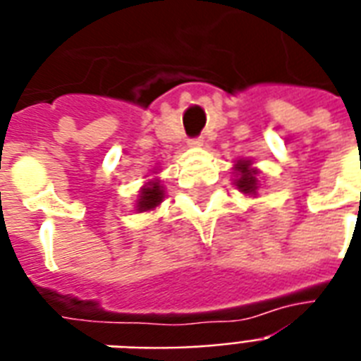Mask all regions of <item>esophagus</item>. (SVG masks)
Instances as JSON below:
<instances>
[{
	"instance_id": "1",
	"label": "esophagus",
	"mask_w": 361,
	"mask_h": 361,
	"mask_svg": "<svg viewBox=\"0 0 361 361\" xmlns=\"http://www.w3.org/2000/svg\"><path fill=\"white\" fill-rule=\"evenodd\" d=\"M188 145L190 147H201L203 145V137H192V139H188Z\"/></svg>"
}]
</instances>
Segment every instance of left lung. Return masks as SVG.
<instances>
[{"label": "left lung", "mask_w": 361, "mask_h": 361, "mask_svg": "<svg viewBox=\"0 0 361 361\" xmlns=\"http://www.w3.org/2000/svg\"><path fill=\"white\" fill-rule=\"evenodd\" d=\"M235 169L239 173V178L235 180L237 188L245 194H256L258 178H256V169H250V161H239Z\"/></svg>", "instance_id": "left-lung-1"}]
</instances>
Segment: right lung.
I'll return each instance as SVG.
<instances>
[{
    "instance_id": "right-lung-1",
    "label": "right lung",
    "mask_w": 361,
    "mask_h": 361,
    "mask_svg": "<svg viewBox=\"0 0 361 361\" xmlns=\"http://www.w3.org/2000/svg\"><path fill=\"white\" fill-rule=\"evenodd\" d=\"M164 200V190H161L160 183H150L147 188H142L141 197L137 201V209L139 211H150L156 205H160Z\"/></svg>"
}]
</instances>
